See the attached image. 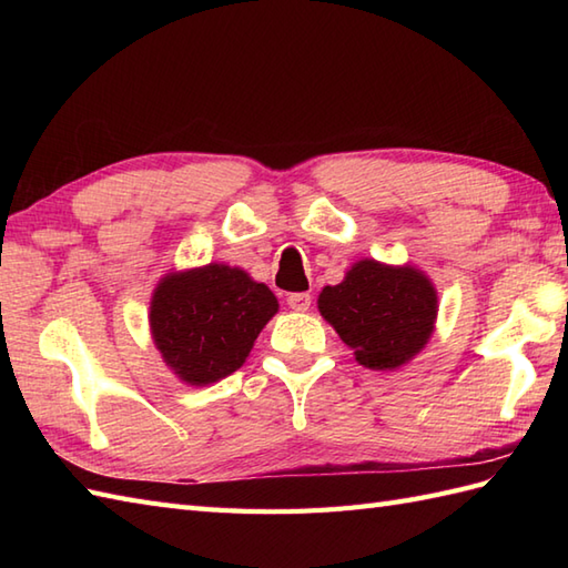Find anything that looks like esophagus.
I'll return each mask as SVG.
<instances>
[{
	"label": "esophagus",
	"mask_w": 568,
	"mask_h": 568,
	"mask_svg": "<svg viewBox=\"0 0 568 568\" xmlns=\"http://www.w3.org/2000/svg\"><path fill=\"white\" fill-rule=\"evenodd\" d=\"M287 305L295 312H307L312 305V295L310 293H291L287 295Z\"/></svg>",
	"instance_id": "obj_1"
}]
</instances>
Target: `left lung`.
Instances as JSON below:
<instances>
[{
    "label": "left lung",
    "instance_id": "8db88e82",
    "mask_svg": "<svg viewBox=\"0 0 568 568\" xmlns=\"http://www.w3.org/2000/svg\"><path fill=\"white\" fill-rule=\"evenodd\" d=\"M320 312L361 366L390 371L403 366L427 344L437 317V293L427 275L358 261L339 285L320 295Z\"/></svg>",
    "mask_w": 568,
    "mask_h": 568
}]
</instances>
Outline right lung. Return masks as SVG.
Returning a JSON list of instances; mask_svg holds the SVG:
<instances>
[{"mask_svg":"<svg viewBox=\"0 0 568 568\" xmlns=\"http://www.w3.org/2000/svg\"><path fill=\"white\" fill-rule=\"evenodd\" d=\"M277 312L275 295L241 268L210 263L165 275L151 303V332L180 381L207 385L244 364Z\"/></svg>","mask_w":568,"mask_h":568,"instance_id":"obj_1","label":"right lung"}]
</instances>
